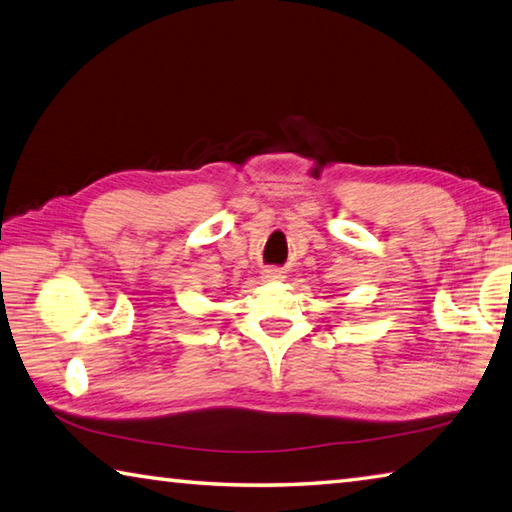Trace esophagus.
Listing matches in <instances>:
<instances>
[{
    "label": "esophagus",
    "instance_id": "34e87169",
    "mask_svg": "<svg viewBox=\"0 0 512 512\" xmlns=\"http://www.w3.org/2000/svg\"><path fill=\"white\" fill-rule=\"evenodd\" d=\"M263 276L267 281H281V279H285V272L281 270V267H267V270H263Z\"/></svg>",
    "mask_w": 512,
    "mask_h": 512
}]
</instances>
